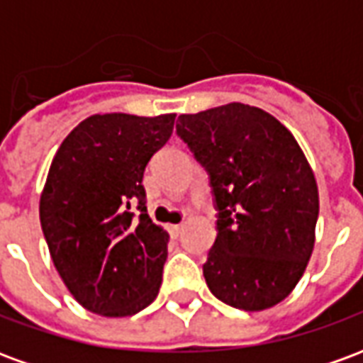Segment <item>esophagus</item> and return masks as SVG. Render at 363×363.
I'll return each instance as SVG.
<instances>
[{
	"label": "esophagus",
	"instance_id": "34e87169",
	"mask_svg": "<svg viewBox=\"0 0 363 363\" xmlns=\"http://www.w3.org/2000/svg\"><path fill=\"white\" fill-rule=\"evenodd\" d=\"M181 231H182V223H174V225H171V233H173V235H179Z\"/></svg>",
	"mask_w": 363,
	"mask_h": 363
}]
</instances>
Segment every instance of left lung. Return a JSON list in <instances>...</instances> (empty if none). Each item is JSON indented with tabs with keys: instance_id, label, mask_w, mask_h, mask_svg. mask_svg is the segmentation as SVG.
Wrapping results in <instances>:
<instances>
[{
	"instance_id": "obj_1",
	"label": "left lung",
	"mask_w": 363,
	"mask_h": 363,
	"mask_svg": "<svg viewBox=\"0 0 363 363\" xmlns=\"http://www.w3.org/2000/svg\"><path fill=\"white\" fill-rule=\"evenodd\" d=\"M210 173L218 237L204 278L213 296L243 311L284 301L315 247L319 190L288 128L262 108L229 103L177 122Z\"/></svg>"
}]
</instances>
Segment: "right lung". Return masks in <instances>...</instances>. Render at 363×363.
Masks as SVG:
<instances>
[{
    "mask_svg": "<svg viewBox=\"0 0 363 363\" xmlns=\"http://www.w3.org/2000/svg\"><path fill=\"white\" fill-rule=\"evenodd\" d=\"M174 116L93 114L52 159L40 225L60 278L87 311L130 317L157 297L169 233L147 216L142 181Z\"/></svg>",
    "mask_w": 363,
    "mask_h": 363,
    "instance_id": "obj_1",
    "label": "right lung"
}]
</instances>
